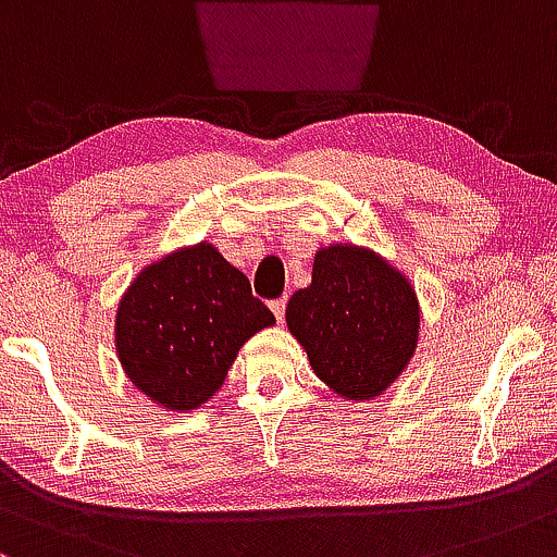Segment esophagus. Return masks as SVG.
Here are the masks:
<instances>
[{
	"label": "esophagus",
	"instance_id": "obj_1",
	"mask_svg": "<svg viewBox=\"0 0 557 557\" xmlns=\"http://www.w3.org/2000/svg\"><path fill=\"white\" fill-rule=\"evenodd\" d=\"M271 310H273V315H276V321H278V323L284 321V315H286V297L273 299V302H271Z\"/></svg>",
	"mask_w": 557,
	"mask_h": 557
}]
</instances>
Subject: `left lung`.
Masks as SVG:
<instances>
[{"label": "left lung", "instance_id": "8db88e82", "mask_svg": "<svg viewBox=\"0 0 557 557\" xmlns=\"http://www.w3.org/2000/svg\"><path fill=\"white\" fill-rule=\"evenodd\" d=\"M416 292L371 249L334 245L286 305V326L336 395L371 399L405 371L418 345Z\"/></svg>", "mask_w": 557, "mask_h": 557}]
</instances>
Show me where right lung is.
Listing matches in <instances>:
<instances>
[{
    "instance_id": "1",
    "label": "right lung",
    "mask_w": 557,
    "mask_h": 557,
    "mask_svg": "<svg viewBox=\"0 0 557 557\" xmlns=\"http://www.w3.org/2000/svg\"><path fill=\"white\" fill-rule=\"evenodd\" d=\"M273 323L245 273L202 242L136 276L117 308L115 347L136 389L195 410L221 389L239 347Z\"/></svg>"
}]
</instances>
